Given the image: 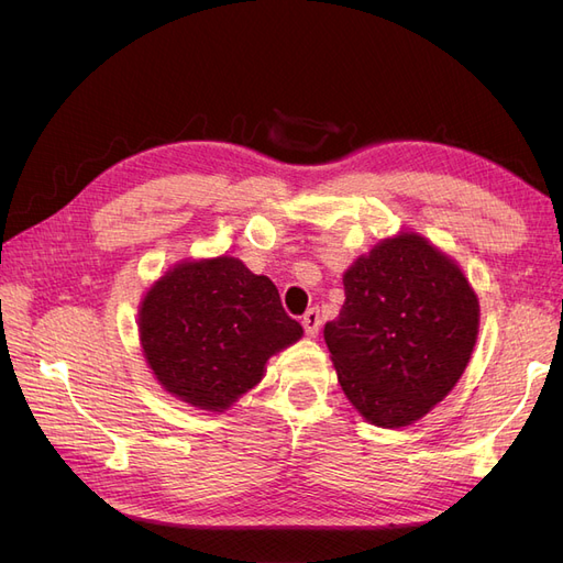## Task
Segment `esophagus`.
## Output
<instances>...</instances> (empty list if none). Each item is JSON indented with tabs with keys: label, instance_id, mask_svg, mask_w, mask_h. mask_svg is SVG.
Listing matches in <instances>:
<instances>
[{
	"label": "esophagus",
	"instance_id": "obj_1",
	"mask_svg": "<svg viewBox=\"0 0 563 563\" xmlns=\"http://www.w3.org/2000/svg\"><path fill=\"white\" fill-rule=\"evenodd\" d=\"M302 329H305V333L308 335H317L319 333V329H321V317H319V310H308L302 314Z\"/></svg>",
	"mask_w": 563,
	"mask_h": 563
}]
</instances>
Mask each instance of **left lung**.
<instances>
[{
  "mask_svg": "<svg viewBox=\"0 0 563 563\" xmlns=\"http://www.w3.org/2000/svg\"><path fill=\"white\" fill-rule=\"evenodd\" d=\"M343 284V308L323 327L338 383L371 424L406 428L463 376L479 300L455 261L416 232L373 246Z\"/></svg>",
  "mask_w": 563,
  "mask_h": 563,
  "instance_id": "obj_1",
  "label": "left lung"
}]
</instances>
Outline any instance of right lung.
<instances>
[{"instance_id": "add662e5", "label": "right lung", "mask_w": 563, "mask_h": 563, "mask_svg": "<svg viewBox=\"0 0 563 563\" xmlns=\"http://www.w3.org/2000/svg\"><path fill=\"white\" fill-rule=\"evenodd\" d=\"M145 362L168 395L225 411L258 385L272 354L302 327L282 308L277 286L230 255L183 261L152 284L139 310Z\"/></svg>"}]
</instances>
